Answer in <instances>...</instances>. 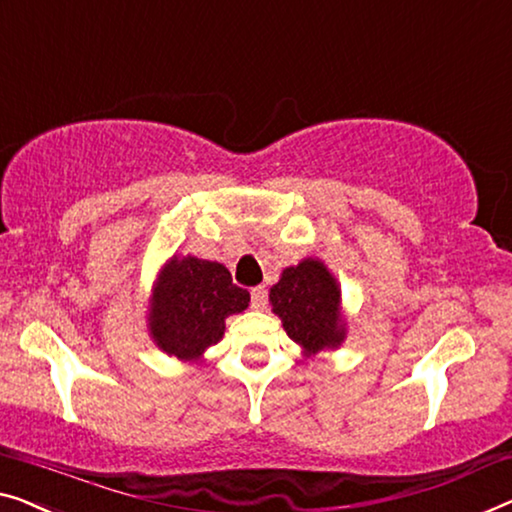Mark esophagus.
<instances>
[{
  "label": "esophagus",
  "mask_w": 512,
  "mask_h": 512,
  "mask_svg": "<svg viewBox=\"0 0 512 512\" xmlns=\"http://www.w3.org/2000/svg\"><path fill=\"white\" fill-rule=\"evenodd\" d=\"M250 305H253L255 310H262L266 305V289L262 285L250 289Z\"/></svg>",
  "instance_id": "1"
}]
</instances>
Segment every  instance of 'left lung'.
Listing matches in <instances>:
<instances>
[{
	"label": "left lung",
	"instance_id": "1",
	"mask_svg": "<svg viewBox=\"0 0 512 512\" xmlns=\"http://www.w3.org/2000/svg\"><path fill=\"white\" fill-rule=\"evenodd\" d=\"M269 301L282 329L301 345L305 356L338 349L345 340L340 285L322 259L305 257L299 266L282 271L271 287Z\"/></svg>",
	"mask_w": 512,
	"mask_h": 512
}]
</instances>
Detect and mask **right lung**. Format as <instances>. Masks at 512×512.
I'll use <instances>...</instances> for the list:
<instances>
[{
    "instance_id": "obj_1",
    "label": "right lung",
    "mask_w": 512,
    "mask_h": 512,
    "mask_svg": "<svg viewBox=\"0 0 512 512\" xmlns=\"http://www.w3.org/2000/svg\"><path fill=\"white\" fill-rule=\"evenodd\" d=\"M250 303L223 264L174 255L158 273L149 301V335L179 361H200L223 338L225 319Z\"/></svg>"
}]
</instances>
